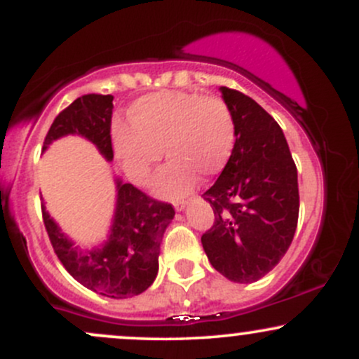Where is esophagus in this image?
I'll return each instance as SVG.
<instances>
[{"label":"esophagus","mask_w":359,"mask_h":359,"mask_svg":"<svg viewBox=\"0 0 359 359\" xmlns=\"http://www.w3.org/2000/svg\"><path fill=\"white\" fill-rule=\"evenodd\" d=\"M185 205H187V203H185V201H175V203H174L175 211H184Z\"/></svg>","instance_id":"esophagus-1"}]
</instances>
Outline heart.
Returning <instances> with one entry per match:
<instances>
[{"label":"heart","mask_w":359,"mask_h":359,"mask_svg":"<svg viewBox=\"0 0 359 359\" xmlns=\"http://www.w3.org/2000/svg\"><path fill=\"white\" fill-rule=\"evenodd\" d=\"M130 121L113 126V147L125 174L145 185L165 148L170 162L160 170L154 192L177 199L192 192L199 177L217 175L236 142L234 116L221 97L162 90L131 104Z\"/></svg>","instance_id":"1"}]
</instances>
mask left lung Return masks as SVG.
Returning <instances> with one entry per match:
<instances>
[{"label":"left lung","instance_id":"1","mask_svg":"<svg viewBox=\"0 0 359 359\" xmlns=\"http://www.w3.org/2000/svg\"><path fill=\"white\" fill-rule=\"evenodd\" d=\"M236 123L228 163L203 194L214 224L201 238L211 265L236 283L265 277L283 258L299 219L297 167L278 123L240 90L221 88Z\"/></svg>","mask_w":359,"mask_h":359}]
</instances>
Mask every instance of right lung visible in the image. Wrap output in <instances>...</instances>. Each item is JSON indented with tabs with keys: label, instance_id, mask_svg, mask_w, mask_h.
I'll return each instance as SVG.
<instances>
[{
	"label": "right lung",
	"instance_id": "add662e5",
	"mask_svg": "<svg viewBox=\"0 0 359 359\" xmlns=\"http://www.w3.org/2000/svg\"><path fill=\"white\" fill-rule=\"evenodd\" d=\"M113 96L84 94L53 119L43 142V151L55 140L77 135L89 140L108 162L113 160L111 147V116ZM116 205L108 240L94 248L82 250L62 233L45 205L43 224L65 270L77 282L96 294L111 299H128L142 294L154 283L158 273L160 243L175 211L170 204L151 199L119 177Z\"/></svg>",
	"mask_w": 359,
	"mask_h": 359
}]
</instances>
